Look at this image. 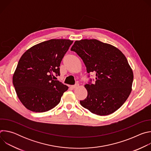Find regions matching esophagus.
Wrapping results in <instances>:
<instances>
[{"label":"esophagus","mask_w":151,"mask_h":151,"mask_svg":"<svg viewBox=\"0 0 151 151\" xmlns=\"http://www.w3.org/2000/svg\"><path fill=\"white\" fill-rule=\"evenodd\" d=\"M79 87V83H76L75 85H72V88H76L77 87Z\"/></svg>","instance_id":"obj_1"}]
</instances>
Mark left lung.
Segmentation results:
<instances>
[{"label": "left lung", "mask_w": 151, "mask_h": 151, "mask_svg": "<svg viewBox=\"0 0 151 151\" xmlns=\"http://www.w3.org/2000/svg\"><path fill=\"white\" fill-rule=\"evenodd\" d=\"M70 50L82 58L87 72L96 76L94 84L85 85L88 95L80 101L81 106L100 116L117 111L130 94L133 81V70L124 54L97 39L76 40Z\"/></svg>", "instance_id": "1"}]
</instances>
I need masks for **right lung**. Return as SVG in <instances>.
Segmentation results:
<instances>
[{
  "instance_id": "obj_1",
  "label": "right lung",
  "mask_w": 151,
  "mask_h": 151,
  "mask_svg": "<svg viewBox=\"0 0 151 151\" xmlns=\"http://www.w3.org/2000/svg\"><path fill=\"white\" fill-rule=\"evenodd\" d=\"M73 40L51 39L27 50L20 58L13 75L17 95L32 112H44L55 107L68 87L54 80L60 75V63Z\"/></svg>"
}]
</instances>
